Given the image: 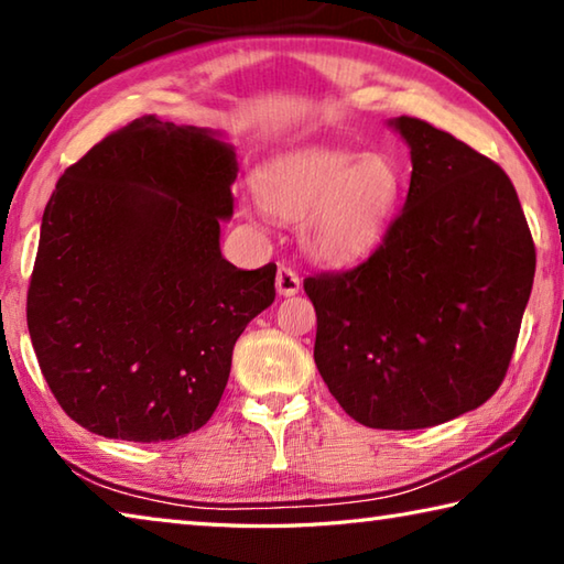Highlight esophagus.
Wrapping results in <instances>:
<instances>
[{
	"instance_id": "1",
	"label": "esophagus",
	"mask_w": 564,
	"mask_h": 564,
	"mask_svg": "<svg viewBox=\"0 0 564 564\" xmlns=\"http://www.w3.org/2000/svg\"><path fill=\"white\" fill-rule=\"evenodd\" d=\"M275 291H279L281 295H295L301 291V279L299 273H295L293 269H289V265H281L279 273H275Z\"/></svg>"
}]
</instances>
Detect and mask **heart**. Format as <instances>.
<instances>
[{
  "label": "heart",
  "instance_id": "b5f03b06",
  "mask_svg": "<svg viewBox=\"0 0 564 564\" xmlns=\"http://www.w3.org/2000/svg\"><path fill=\"white\" fill-rule=\"evenodd\" d=\"M256 202L279 221H299L313 259L348 263L373 251L400 198V171L383 154L305 147L256 171Z\"/></svg>",
  "mask_w": 564,
  "mask_h": 564
}]
</instances>
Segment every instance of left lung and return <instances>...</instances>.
Wrapping results in <instances>:
<instances>
[{"mask_svg":"<svg viewBox=\"0 0 564 564\" xmlns=\"http://www.w3.org/2000/svg\"><path fill=\"white\" fill-rule=\"evenodd\" d=\"M410 147L403 212L366 261L303 281L313 358L346 413L380 431L441 425L492 398L534 279L508 174L453 133L390 121Z\"/></svg>","mask_w":564,"mask_h":564,"instance_id":"1","label":"left lung"}]
</instances>
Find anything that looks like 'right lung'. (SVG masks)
Listing matches in <instances>:
<instances>
[{
  "label": "right lung",
  "mask_w": 564,
  "mask_h": 564,
  "mask_svg": "<svg viewBox=\"0 0 564 564\" xmlns=\"http://www.w3.org/2000/svg\"><path fill=\"white\" fill-rule=\"evenodd\" d=\"M234 147L141 117L91 147L44 208L26 326L56 403L89 433L159 443L208 423L275 263L221 256Z\"/></svg>",
  "instance_id": "obj_1"
}]
</instances>
